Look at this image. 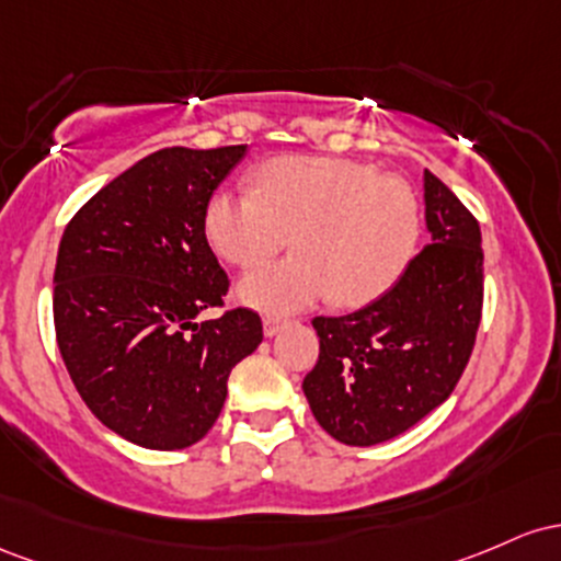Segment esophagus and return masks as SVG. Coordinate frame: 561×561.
<instances>
[{
  "mask_svg": "<svg viewBox=\"0 0 561 561\" xmlns=\"http://www.w3.org/2000/svg\"><path fill=\"white\" fill-rule=\"evenodd\" d=\"M283 325H286V323H283L280 318H264V336L273 339L275 333H278V331L283 329Z\"/></svg>",
  "mask_w": 561,
  "mask_h": 561,
  "instance_id": "esophagus-1",
  "label": "esophagus"
}]
</instances>
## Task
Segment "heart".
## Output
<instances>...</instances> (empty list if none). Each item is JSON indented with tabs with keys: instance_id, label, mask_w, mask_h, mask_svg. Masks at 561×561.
Here are the masks:
<instances>
[{
	"instance_id": "b5f03b06",
	"label": "heart",
	"mask_w": 561,
	"mask_h": 561,
	"mask_svg": "<svg viewBox=\"0 0 561 561\" xmlns=\"http://www.w3.org/2000/svg\"><path fill=\"white\" fill-rule=\"evenodd\" d=\"M256 191H217L206 204V238L236 267L267 260L291 236L283 262L238 280V299L288 314L323 299L365 307L405 278L419 254L421 204L402 180L333 156H286L256 169Z\"/></svg>"
}]
</instances>
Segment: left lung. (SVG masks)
Returning <instances> with one entry per match:
<instances>
[{
	"mask_svg": "<svg viewBox=\"0 0 561 561\" xmlns=\"http://www.w3.org/2000/svg\"><path fill=\"white\" fill-rule=\"evenodd\" d=\"M432 243L398 286L363 310L314 318L320 357L305 376L312 416L344 445L387 443L443 405L467 368L482 318V232L424 169Z\"/></svg>",
	"mask_w": 561,
	"mask_h": 561,
	"instance_id": "8db88e82",
	"label": "left lung"
}]
</instances>
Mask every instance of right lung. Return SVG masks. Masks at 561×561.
I'll return each instance as SVG.
<instances>
[{"mask_svg": "<svg viewBox=\"0 0 561 561\" xmlns=\"http://www.w3.org/2000/svg\"><path fill=\"white\" fill-rule=\"evenodd\" d=\"M247 145L145 156L87 201L60 238L55 333L81 400L148 450L191 448L228 398L262 320L222 307L228 275L206 241V204Z\"/></svg>", "mask_w": 561, "mask_h": 561, "instance_id": "1", "label": "right lung"}]
</instances>
